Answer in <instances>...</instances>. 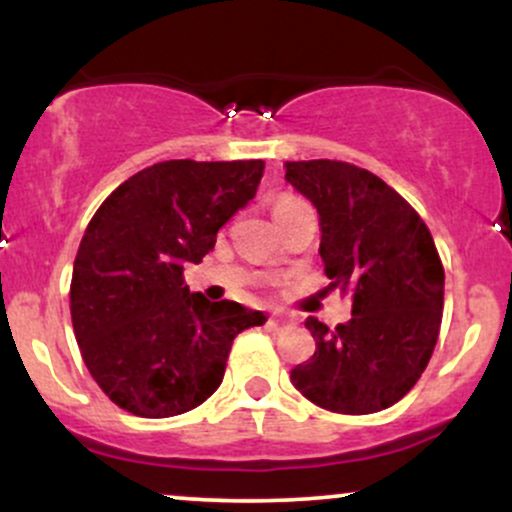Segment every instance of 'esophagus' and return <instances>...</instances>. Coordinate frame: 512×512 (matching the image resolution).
Listing matches in <instances>:
<instances>
[{"label":"esophagus","instance_id":"1","mask_svg":"<svg viewBox=\"0 0 512 512\" xmlns=\"http://www.w3.org/2000/svg\"><path fill=\"white\" fill-rule=\"evenodd\" d=\"M286 325H291L289 317H284V315H272V317H269V327H272V330H281V327H286Z\"/></svg>","mask_w":512,"mask_h":512}]
</instances>
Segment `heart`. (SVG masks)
<instances>
[{
  "label": "heart",
  "mask_w": 512,
  "mask_h": 512,
  "mask_svg": "<svg viewBox=\"0 0 512 512\" xmlns=\"http://www.w3.org/2000/svg\"><path fill=\"white\" fill-rule=\"evenodd\" d=\"M281 202H296V199H291V197H284V199H279V204Z\"/></svg>",
  "instance_id": "heart-1"
}]
</instances>
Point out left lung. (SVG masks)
I'll return each mask as SVG.
<instances>
[{"instance_id":"obj_1","label":"left lung","mask_w":512,"mask_h":512,"mask_svg":"<svg viewBox=\"0 0 512 512\" xmlns=\"http://www.w3.org/2000/svg\"><path fill=\"white\" fill-rule=\"evenodd\" d=\"M286 182L320 216L325 274L351 293V320L305 327L315 354L291 370L303 397L337 414H373L421 378L438 342L445 272L421 216L387 182L344 161H286Z\"/></svg>"}]
</instances>
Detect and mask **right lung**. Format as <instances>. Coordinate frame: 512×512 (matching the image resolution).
<instances>
[{
  "instance_id": "obj_1",
  "label": "right lung",
  "mask_w": 512,
  "mask_h": 512,
  "mask_svg": "<svg viewBox=\"0 0 512 512\" xmlns=\"http://www.w3.org/2000/svg\"><path fill=\"white\" fill-rule=\"evenodd\" d=\"M264 161H163L139 170L93 214L74 260L69 308L88 373L120 409L166 419L221 385L233 339L267 322L211 303L182 279L255 197Z\"/></svg>"
}]
</instances>
